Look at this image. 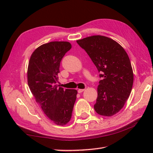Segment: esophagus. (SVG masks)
I'll list each match as a JSON object with an SVG mask.
<instances>
[{
    "mask_svg": "<svg viewBox=\"0 0 153 153\" xmlns=\"http://www.w3.org/2000/svg\"><path fill=\"white\" fill-rule=\"evenodd\" d=\"M84 90L85 89H78V90H77V92H78V93H81L82 92H84Z\"/></svg>",
    "mask_w": 153,
    "mask_h": 153,
    "instance_id": "esophagus-1",
    "label": "esophagus"
}]
</instances>
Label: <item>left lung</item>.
Wrapping results in <instances>:
<instances>
[{
  "instance_id": "left-lung-1",
  "label": "left lung",
  "mask_w": 153,
  "mask_h": 153,
  "mask_svg": "<svg viewBox=\"0 0 153 153\" xmlns=\"http://www.w3.org/2000/svg\"><path fill=\"white\" fill-rule=\"evenodd\" d=\"M99 72L98 97L94 105L100 115L112 116L123 107L133 86L134 74L128 54L120 45L103 36L77 40Z\"/></svg>"
}]
</instances>
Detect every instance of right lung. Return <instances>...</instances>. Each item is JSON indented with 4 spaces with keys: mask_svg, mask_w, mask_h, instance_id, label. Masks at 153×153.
Masks as SVG:
<instances>
[{
    "mask_svg": "<svg viewBox=\"0 0 153 153\" xmlns=\"http://www.w3.org/2000/svg\"><path fill=\"white\" fill-rule=\"evenodd\" d=\"M71 48L68 42H51L33 51L27 69V83L45 115L56 125L71 120L76 100V90L58 87V74L62 59Z\"/></svg>",
    "mask_w": 153,
    "mask_h": 153,
    "instance_id": "1",
    "label": "right lung"
}]
</instances>
